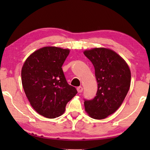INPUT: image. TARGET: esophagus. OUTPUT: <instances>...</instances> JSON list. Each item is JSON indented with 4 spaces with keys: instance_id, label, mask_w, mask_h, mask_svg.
<instances>
[{
    "instance_id": "obj_1",
    "label": "esophagus",
    "mask_w": 150,
    "mask_h": 150,
    "mask_svg": "<svg viewBox=\"0 0 150 150\" xmlns=\"http://www.w3.org/2000/svg\"><path fill=\"white\" fill-rule=\"evenodd\" d=\"M77 90L78 91V93H82L83 91V88L82 87H78L77 88Z\"/></svg>"
}]
</instances>
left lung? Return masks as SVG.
I'll return each mask as SVG.
<instances>
[{
    "label": "left lung",
    "mask_w": 150,
    "mask_h": 150,
    "mask_svg": "<svg viewBox=\"0 0 150 150\" xmlns=\"http://www.w3.org/2000/svg\"><path fill=\"white\" fill-rule=\"evenodd\" d=\"M84 54L95 67L98 89L95 98L84 99L85 110L91 118L104 119L120 107L130 87L131 73L125 61L106 48L86 50Z\"/></svg>",
    "instance_id": "1"
}]
</instances>
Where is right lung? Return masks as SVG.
Listing matches in <instances>:
<instances>
[{
    "instance_id": "add662e5",
    "label": "right lung",
    "mask_w": 150,
    "mask_h": 150,
    "mask_svg": "<svg viewBox=\"0 0 150 150\" xmlns=\"http://www.w3.org/2000/svg\"><path fill=\"white\" fill-rule=\"evenodd\" d=\"M69 50L44 47L28 57L22 69V83L33 108L45 118L63 115L67 103L77 93L67 82L62 65Z\"/></svg>"
}]
</instances>
